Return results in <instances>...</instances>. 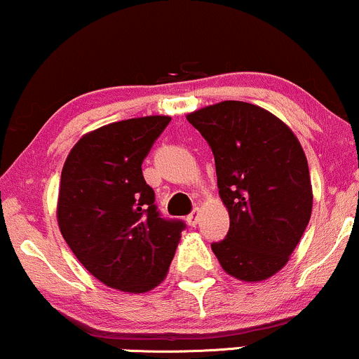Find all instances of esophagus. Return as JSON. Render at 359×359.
<instances>
[{
	"instance_id": "esophagus-1",
	"label": "esophagus",
	"mask_w": 359,
	"mask_h": 359,
	"mask_svg": "<svg viewBox=\"0 0 359 359\" xmlns=\"http://www.w3.org/2000/svg\"><path fill=\"white\" fill-rule=\"evenodd\" d=\"M198 222H199V210H198V208H196V210L187 216V223H189V226H196V224H198Z\"/></svg>"
}]
</instances>
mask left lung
Instances as JSON below:
<instances>
[{"label": "left lung", "mask_w": 359, "mask_h": 359, "mask_svg": "<svg viewBox=\"0 0 359 359\" xmlns=\"http://www.w3.org/2000/svg\"><path fill=\"white\" fill-rule=\"evenodd\" d=\"M215 155L226 237L211 249L228 274L262 281L288 262L312 215L306 156L283 121L257 105L226 100L189 114Z\"/></svg>", "instance_id": "obj_1"}]
</instances>
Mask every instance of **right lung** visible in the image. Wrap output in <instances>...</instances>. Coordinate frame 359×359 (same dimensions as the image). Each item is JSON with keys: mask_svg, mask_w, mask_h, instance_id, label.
Segmentation results:
<instances>
[{"mask_svg": "<svg viewBox=\"0 0 359 359\" xmlns=\"http://www.w3.org/2000/svg\"><path fill=\"white\" fill-rule=\"evenodd\" d=\"M168 122L148 116L104 126L81 137L62 167L59 230L85 269L110 288L144 293L160 285L186 228L161 216L141 170Z\"/></svg>", "mask_w": 359, "mask_h": 359, "instance_id": "1", "label": "right lung"}]
</instances>
